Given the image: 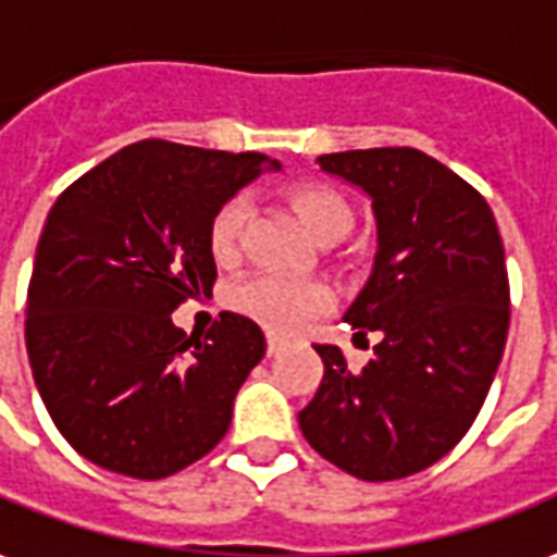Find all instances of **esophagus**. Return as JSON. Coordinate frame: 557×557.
I'll return each mask as SVG.
<instances>
[{"instance_id":"34e87169","label":"esophagus","mask_w":557,"mask_h":557,"mask_svg":"<svg viewBox=\"0 0 557 557\" xmlns=\"http://www.w3.org/2000/svg\"><path fill=\"white\" fill-rule=\"evenodd\" d=\"M267 351H270V355H278V351H285V339H278V336H270V339H267Z\"/></svg>"}]
</instances>
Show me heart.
<instances>
[{
  "label": "heart",
  "mask_w": 557,
  "mask_h": 557,
  "mask_svg": "<svg viewBox=\"0 0 557 557\" xmlns=\"http://www.w3.org/2000/svg\"><path fill=\"white\" fill-rule=\"evenodd\" d=\"M287 202L300 214L302 227L315 242L345 236L351 230V206L330 184L306 182L287 190ZM248 206L245 199H227L209 221V251L221 267H233L242 255ZM230 306L255 318L272 333H297L330 306V290L321 282H297L285 275H251L230 287Z\"/></svg>",
  "instance_id": "1"
}]
</instances>
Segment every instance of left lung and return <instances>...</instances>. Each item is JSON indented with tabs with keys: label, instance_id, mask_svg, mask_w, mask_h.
<instances>
[{
	"label": "left lung",
	"instance_id": "8db88e82",
	"mask_svg": "<svg viewBox=\"0 0 557 557\" xmlns=\"http://www.w3.org/2000/svg\"><path fill=\"white\" fill-rule=\"evenodd\" d=\"M318 163L373 199V275L345 321L382 339L360 373L336 345H315L324 379L300 412L302 436L363 482L412 476L461 443L504 358L500 230L473 184L416 148L343 151Z\"/></svg>",
	"mask_w": 557,
	"mask_h": 557
}]
</instances>
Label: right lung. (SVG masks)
Masks as SVG:
<instances>
[{"label": "right lung", "mask_w": 557, "mask_h": 557, "mask_svg": "<svg viewBox=\"0 0 557 557\" xmlns=\"http://www.w3.org/2000/svg\"><path fill=\"white\" fill-rule=\"evenodd\" d=\"M275 160L163 139L126 145L57 197L26 294V351L69 446L96 467L166 479L209 455L267 339L221 312L187 336L172 312L212 294L209 221Z\"/></svg>", "instance_id": "obj_1"}]
</instances>
